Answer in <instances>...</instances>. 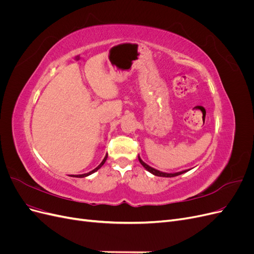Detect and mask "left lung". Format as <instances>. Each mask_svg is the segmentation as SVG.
<instances>
[{"instance_id": "left-lung-1", "label": "left lung", "mask_w": 254, "mask_h": 254, "mask_svg": "<svg viewBox=\"0 0 254 254\" xmlns=\"http://www.w3.org/2000/svg\"><path fill=\"white\" fill-rule=\"evenodd\" d=\"M139 161H140V163L146 168V170H147L149 173H151V174H153L155 176H159V177H175V176H178V175H181V174H183V173H186L187 171H182V172H179V173H175V174H167V173H162V172H160V171H157V170H155V168H152V167H150L149 165H147L146 163H144L143 161L141 160V158L139 157Z\"/></svg>"}]
</instances>
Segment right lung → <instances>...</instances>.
Returning <instances> with one entry per match:
<instances>
[{"mask_svg": "<svg viewBox=\"0 0 254 254\" xmlns=\"http://www.w3.org/2000/svg\"><path fill=\"white\" fill-rule=\"evenodd\" d=\"M107 158H108V156H106L105 158H104V160H103V162L99 164L96 168H94L93 171H91V172H89V173H87V174H82V175H77V176H75V177H78V178H83V177H87V176H89V175H91V174H93L94 172H96V171H98L99 168H101L103 165H104V163L106 162V160H107Z\"/></svg>", "mask_w": 254, "mask_h": 254, "instance_id": "1", "label": "right lung"}]
</instances>
